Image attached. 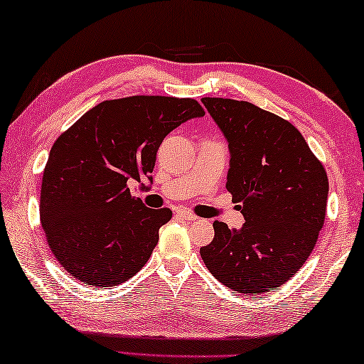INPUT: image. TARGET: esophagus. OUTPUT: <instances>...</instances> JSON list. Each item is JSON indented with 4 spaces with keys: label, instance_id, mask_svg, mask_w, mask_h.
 <instances>
[{
    "label": "esophagus",
    "instance_id": "34e87169",
    "mask_svg": "<svg viewBox=\"0 0 364 364\" xmlns=\"http://www.w3.org/2000/svg\"><path fill=\"white\" fill-rule=\"evenodd\" d=\"M177 214H178V216H181L182 219H186V221H195V219H196L195 214L187 211V210H178Z\"/></svg>",
    "mask_w": 364,
    "mask_h": 364
}]
</instances>
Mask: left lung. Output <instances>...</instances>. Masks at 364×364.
I'll list each match as a JSON object with an SVG mask.
<instances>
[{
  "instance_id": "left-lung-1",
  "label": "left lung",
  "mask_w": 364,
  "mask_h": 364,
  "mask_svg": "<svg viewBox=\"0 0 364 364\" xmlns=\"http://www.w3.org/2000/svg\"><path fill=\"white\" fill-rule=\"evenodd\" d=\"M229 143L228 187L245 218L242 229L214 221L203 263L238 294L281 287L305 264L324 225V166L289 121L248 101L203 98Z\"/></svg>"
}]
</instances>
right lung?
<instances>
[{"mask_svg": "<svg viewBox=\"0 0 364 364\" xmlns=\"http://www.w3.org/2000/svg\"><path fill=\"white\" fill-rule=\"evenodd\" d=\"M201 116L192 98L136 95L103 101L58 136L43 171L40 219L70 276L111 287L146 264L172 211L146 208L129 182L151 181L164 136Z\"/></svg>", "mask_w": 364, "mask_h": 364, "instance_id": "add662e5", "label": "right lung"}]
</instances>
